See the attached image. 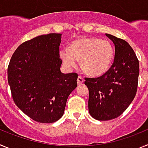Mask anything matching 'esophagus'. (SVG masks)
Returning <instances> with one entry per match:
<instances>
[{
	"instance_id": "1",
	"label": "esophagus",
	"mask_w": 148,
	"mask_h": 148,
	"mask_svg": "<svg viewBox=\"0 0 148 148\" xmlns=\"http://www.w3.org/2000/svg\"><path fill=\"white\" fill-rule=\"evenodd\" d=\"M84 82V78H82V76H78V79H77V84H78V85H80L82 84H83Z\"/></svg>"
}]
</instances>
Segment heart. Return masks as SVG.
<instances>
[{"label":"heart","instance_id":"heart-1","mask_svg":"<svg viewBox=\"0 0 148 148\" xmlns=\"http://www.w3.org/2000/svg\"><path fill=\"white\" fill-rule=\"evenodd\" d=\"M114 56L113 45L108 40L97 38H82L73 40L69 49L60 50V57L66 67H75L78 60H80L81 67L93 76L108 71Z\"/></svg>","mask_w":148,"mask_h":148}]
</instances>
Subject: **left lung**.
<instances>
[{
    "label": "left lung",
    "mask_w": 148,
    "mask_h": 148,
    "mask_svg": "<svg viewBox=\"0 0 148 148\" xmlns=\"http://www.w3.org/2000/svg\"><path fill=\"white\" fill-rule=\"evenodd\" d=\"M115 45L114 62L101 76L85 78L89 90L90 116L99 121L113 119L122 114L136 96L139 63L127 41L105 34Z\"/></svg>",
    "instance_id": "8db88e82"
}]
</instances>
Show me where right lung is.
Segmentation results:
<instances>
[{
    "mask_svg": "<svg viewBox=\"0 0 148 148\" xmlns=\"http://www.w3.org/2000/svg\"><path fill=\"white\" fill-rule=\"evenodd\" d=\"M61 34L41 35L21 44L8 66V82L18 108L40 123L62 117L66 100L77 87L78 74L60 70Z\"/></svg>",
    "mask_w": 148,
    "mask_h": 148,
    "instance_id": "add662e5",
    "label": "right lung"
}]
</instances>
